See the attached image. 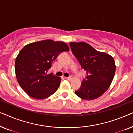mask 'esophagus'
<instances>
[{
  "label": "esophagus",
  "instance_id": "34e87169",
  "mask_svg": "<svg viewBox=\"0 0 133 133\" xmlns=\"http://www.w3.org/2000/svg\"><path fill=\"white\" fill-rule=\"evenodd\" d=\"M65 79H66V80H68V81H71L72 77V76H70V77H65Z\"/></svg>",
  "mask_w": 133,
  "mask_h": 133
}]
</instances>
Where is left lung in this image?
<instances>
[{
	"instance_id": "left-lung-1",
	"label": "left lung",
	"mask_w": 133,
	"mask_h": 133,
	"mask_svg": "<svg viewBox=\"0 0 133 133\" xmlns=\"http://www.w3.org/2000/svg\"><path fill=\"white\" fill-rule=\"evenodd\" d=\"M70 45L72 54L87 72L75 94L83 100L97 99L108 90L114 78L116 65L113 57L85 42H71Z\"/></svg>"
}]
</instances>
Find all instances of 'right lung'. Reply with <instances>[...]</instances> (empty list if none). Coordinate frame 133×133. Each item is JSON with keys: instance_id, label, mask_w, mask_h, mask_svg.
I'll return each mask as SVG.
<instances>
[{"instance_id": "right-lung-1", "label": "right lung", "mask_w": 133, "mask_h": 133, "mask_svg": "<svg viewBox=\"0 0 133 133\" xmlns=\"http://www.w3.org/2000/svg\"><path fill=\"white\" fill-rule=\"evenodd\" d=\"M63 42L45 40L26 45L16 59L17 82L25 92L34 99H43L54 94L61 83V78L48 74L51 63L61 52L69 51Z\"/></svg>"}]
</instances>
